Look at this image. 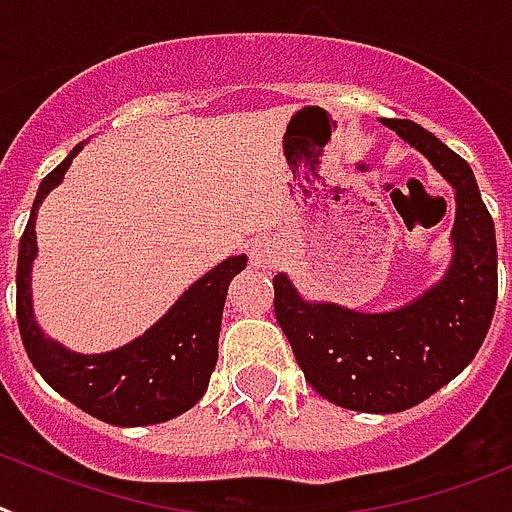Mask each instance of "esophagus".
<instances>
[{
	"instance_id": "esophagus-1",
	"label": "esophagus",
	"mask_w": 512,
	"mask_h": 512,
	"mask_svg": "<svg viewBox=\"0 0 512 512\" xmlns=\"http://www.w3.org/2000/svg\"><path fill=\"white\" fill-rule=\"evenodd\" d=\"M248 256H251V264L256 269H266V266H274V261L280 256V248L272 238H256L248 248Z\"/></svg>"
}]
</instances>
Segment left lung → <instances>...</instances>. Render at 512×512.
I'll return each instance as SVG.
<instances>
[{"label":"left lung","mask_w":512,"mask_h":512,"mask_svg":"<svg viewBox=\"0 0 512 512\" xmlns=\"http://www.w3.org/2000/svg\"><path fill=\"white\" fill-rule=\"evenodd\" d=\"M429 159L455 193L453 259L442 280L392 311L308 301L285 272L274 277V316L306 382L329 403L400 413L455 379L487 337L497 303V240L463 159L411 120H382Z\"/></svg>","instance_id":"1"}]
</instances>
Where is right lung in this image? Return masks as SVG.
I'll list each match as a JSON object with an SVG mask.
<instances>
[{
  "instance_id": "right-lung-1",
  "label": "right lung",
  "mask_w": 512,
  "mask_h": 512,
  "mask_svg": "<svg viewBox=\"0 0 512 512\" xmlns=\"http://www.w3.org/2000/svg\"><path fill=\"white\" fill-rule=\"evenodd\" d=\"M83 143L41 180L31 219L18 253V327L25 353L65 400L112 426L162 424L190 411L204 398L217 366L219 327L232 277L246 269L248 256H230L198 277L170 311L143 335L107 353H75L46 337L33 314L31 272L36 259V217L44 198L62 183Z\"/></svg>"
}]
</instances>
